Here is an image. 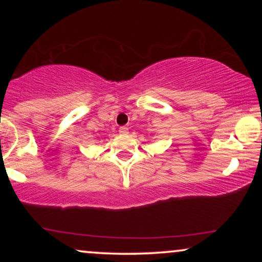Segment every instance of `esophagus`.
Returning a JSON list of instances; mask_svg holds the SVG:
<instances>
[{"instance_id":"esophagus-1","label":"esophagus","mask_w":262,"mask_h":262,"mask_svg":"<svg viewBox=\"0 0 262 262\" xmlns=\"http://www.w3.org/2000/svg\"><path fill=\"white\" fill-rule=\"evenodd\" d=\"M119 134H121V135H127V134H128V127H126V126H120V127H119Z\"/></svg>"}]
</instances>
